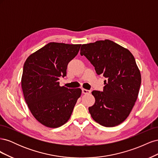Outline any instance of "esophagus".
Wrapping results in <instances>:
<instances>
[{
  "label": "esophagus",
  "mask_w": 158,
  "mask_h": 158,
  "mask_svg": "<svg viewBox=\"0 0 158 158\" xmlns=\"http://www.w3.org/2000/svg\"><path fill=\"white\" fill-rule=\"evenodd\" d=\"M82 93L84 94H90V92H91L90 90H88V89H84V88H83V89H82Z\"/></svg>",
  "instance_id": "esophagus-1"
}]
</instances>
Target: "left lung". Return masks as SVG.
Listing matches in <instances>:
<instances>
[{
  "label": "left lung",
  "instance_id": "left-lung-1",
  "mask_svg": "<svg viewBox=\"0 0 158 158\" xmlns=\"http://www.w3.org/2000/svg\"><path fill=\"white\" fill-rule=\"evenodd\" d=\"M84 55L98 75L107 78L103 92L94 90L95 102L89 107L94 120L99 125L113 127L128 117L135 106L141 84V74L130 51L111 40L83 44Z\"/></svg>",
  "mask_w": 158,
  "mask_h": 158
}]
</instances>
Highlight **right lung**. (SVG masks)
<instances>
[{"label": "right lung", "instance_id": "right-lung-1", "mask_svg": "<svg viewBox=\"0 0 158 158\" xmlns=\"http://www.w3.org/2000/svg\"><path fill=\"white\" fill-rule=\"evenodd\" d=\"M81 44L51 42L27 57L21 80L25 101L33 116L43 125L58 128L67 122L80 88L60 86L69 62L77 55Z\"/></svg>", "mask_w": 158, "mask_h": 158}]
</instances>
